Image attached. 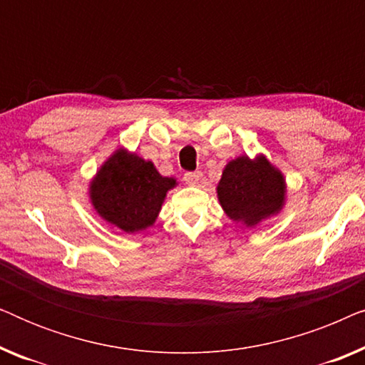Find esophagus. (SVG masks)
Here are the masks:
<instances>
[{"mask_svg": "<svg viewBox=\"0 0 365 365\" xmlns=\"http://www.w3.org/2000/svg\"><path fill=\"white\" fill-rule=\"evenodd\" d=\"M201 176H202V174L199 171L186 173V174H184V181H186V184H189V186H196V184L201 181Z\"/></svg>", "mask_w": 365, "mask_h": 365, "instance_id": "34e87169", "label": "esophagus"}]
</instances>
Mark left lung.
Wrapping results in <instances>:
<instances>
[{
	"instance_id": "1",
	"label": "left lung",
	"mask_w": 365,
	"mask_h": 365,
	"mask_svg": "<svg viewBox=\"0 0 365 365\" xmlns=\"http://www.w3.org/2000/svg\"><path fill=\"white\" fill-rule=\"evenodd\" d=\"M217 199L229 219L252 227L281 211L286 179L266 156H239L227 163L217 184Z\"/></svg>"
}]
</instances>
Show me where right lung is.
Instances as JSON below:
<instances>
[{
    "label": "right lung",
    "instance_id": "1",
    "mask_svg": "<svg viewBox=\"0 0 365 365\" xmlns=\"http://www.w3.org/2000/svg\"><path fill=\"white\" fill-rule=\"evenodd\" d=\"M174 178H163L151 161L118 149L89 184V199L104 221L133 234L151 227Z\"/></svg>",
    "mask_w": 365,
    "mask_h": 365
}]
</instances>
